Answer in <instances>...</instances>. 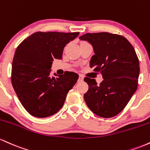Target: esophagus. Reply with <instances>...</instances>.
I'll use <instances>...</instances> for the list:
<instances>
[{"label": "esophagus", "instance_id": "esophagus-1", "mask_svg": "<svg viewBox=\"0 0 150 150\" xmlns=\"http://www.w3.org/2000/svg\"><path fill=\"white\" fill-rule=\"evenodd\" d=\"M83 76L79 75V77L78 81L79 82H81V81H83Z\"/></svg>", "mask_w": 150, "mask_h": 150}]
</instances>
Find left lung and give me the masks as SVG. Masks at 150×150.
<instances>
[{
    "mask_svg": "<svg viewBox=\"0 0 150 150\" xmlns=\"http://www.w3.org/2000/svg\"><path fill=\"white\" fill-rule=\"evenodd\" d=\"M93 46L95 54L90 67L102 74L98 84L88 77L84 81L88 90L83 98L93 113L112 117L125 108L137 88L139 63L134 49L123 36L109 33H86L80 37Z\"/></svg>",
    "mask_w": 150,
    "mask_h": 150,
    "instance_id": "obj_1",
    "label": "left lung"
}]
</instances>
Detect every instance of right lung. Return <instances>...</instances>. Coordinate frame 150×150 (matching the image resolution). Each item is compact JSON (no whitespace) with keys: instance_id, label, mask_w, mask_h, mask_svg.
<instances>
[{"instance_id":"right-lung-1","label":"right lung","mask_w":150,"mask_h":150,"mask_svg":"<svg viewBox=\"0 0 150 150\" xmlns=\"http://www.w3.org/2000/svg\"><path fill=\"white\" fill-rule=\"evenodd\" d=\"M79 33L37 32L17 47L12 64L11 82L23 106L31 115L47 117L63 106L79 75L66 71L51 77L54 59H61L64 47Z\"/></svg>"}]
</instances>
